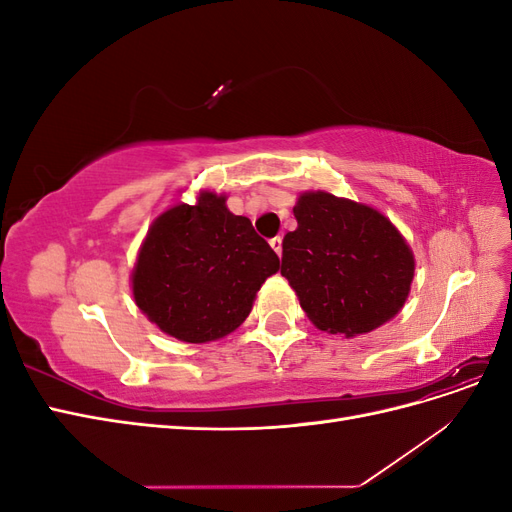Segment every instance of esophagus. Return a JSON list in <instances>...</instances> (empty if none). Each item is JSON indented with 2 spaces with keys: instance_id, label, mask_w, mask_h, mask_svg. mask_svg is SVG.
I'll list each match as a JSON object with an SVG mask.
<instances>
[{
  "instance_id": "1",
  "label": "esophagus",
  "mask_w": 512,
  "mask_h": 512,
  "mask_svg": "<svg viewBox=\"0 0 512 512\" xmlns=\"http://www.w3.org/2000/svg\"><path fill=\"white\" fill-rule=\"evenodd\" d=\"M269 243H271V247L275 250V254L282 256V237H273Z\"/></svg>"
}]
</instances>
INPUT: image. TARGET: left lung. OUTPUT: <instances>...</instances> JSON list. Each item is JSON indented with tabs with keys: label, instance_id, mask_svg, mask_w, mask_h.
Listing matches in <instances>:
<instances>
[{
	"label": "left lung",
	"instance_id": "1",
	"mask_svg": "<svg viewBox=\"0 0 512 512\" xmlns=\"http://www.w3.org/2000/svg\"><path fill=\"white\" fill-rule=\"evenodd\" d=\"M297 230L282 243V275L320 331L354 337L404 307L414 254L374 207L329 192H303L292 209Z\"/></svg>",
	"mask_w": 512,
	"mask_h": 512
}]
</instances>
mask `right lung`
Here are the masks:
<instances>
[{
    "instance_id": "add662e5",
    "label": "right lung",
    "mask_w": 512,
    "mask_h": 512,
    "mask_svg": "<svg viewBox=\"0 0 512 512\" xmlns=\"http://www.w3.org/2000/svg\"><path fill=\"white\" fill-rule=\"evenodd\" d=\"M280 269L252 222L230 213L226 196L203 190L149 226L132 269L138 309L179 342L205 344L250 316L256 292Z\"/></svg>"
}]
</instances>
